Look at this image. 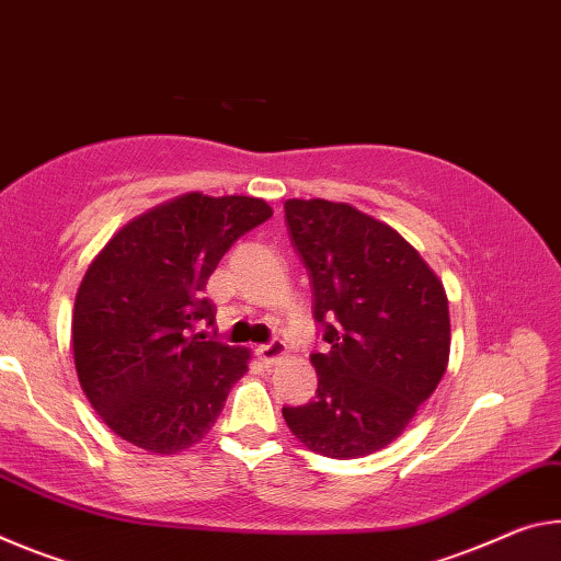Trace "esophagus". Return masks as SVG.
<instances>
[{
    "label": "esophagus",
    "mask_w": 561,
    "mask_h": 561,
    "mask_svg": "<svg viewBox=\"0 0 561 561\" xmlns=\"http://www.w3.org/2000/svg\"><path fill=\"white\" fill-rule=\"evenodd\" d=\"M255 355H259L265 365H275L283 355H286V347H283L280 341H273L255 347Z\"/></svg>",
    "instance_id": "34e87169"
}]
</instances>
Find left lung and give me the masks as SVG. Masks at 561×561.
<instances>
[{"label":"left lung","mask_w":561,"mask_h":561,"mask_svg":"<svg viewBox=\"0 0 561 561\" xmlns=\"http://www.w3.org/2000/svg\"><path fill=\"white\" fill-rule=\"evenodd\" d=\"M286 224L328 351L310 355L316 400L283 408V417L318 455H373L402 435L443 380L445 288L394 228L353 206L290 198Z\"/></svg>","instance_id":"8db88e82"}]
</instances>
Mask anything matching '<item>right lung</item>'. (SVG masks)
<instances>
[{
  "instance_id": "add662e5",
  "label": "right lung",
  "mask_w": 561,
  "mask_h": 561,
  "mask_svg": "<svg viewBox=\"0 0 561 561\" xmlns=\"http://www.w3.org/2000/svg\"><path fill=\"white\" fill-rule=\"evenodd\" d=\"M271 216L261 198L186 194L126 224L89 265L73 363L91 408L126 443L176 455L214 427L251 353L196 333L216 320L204 290L228 248Z\"/></svg>"
}]
</instances>
